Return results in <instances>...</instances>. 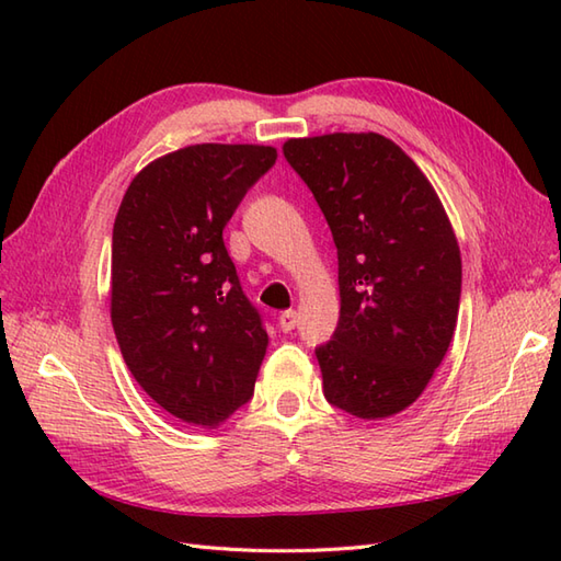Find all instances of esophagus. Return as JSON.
<instances>
[{"label":"esophagus","instance_id":"obj_1","mask_svg":"<svg viewBox=\"0 0 561 561\" xmlns=\"http://www.w3.org/2000/svg\"><path fill=\"white\" fill-rule=\"evenodd\" d=\"M296 323H299V316H296V311H284V313H279V330L282 332H291L294 328H296Z\"/></svg>","mask_w":561,"mask_h":561}]
</instances>
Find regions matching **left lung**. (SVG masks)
<instances>
[{"label": "left lung", "instance_id": "obj_1", "mask_svg": "<svg viewBox=\"0 0 561 561\" xmlns=\"http://www.w3.org/2000/svg\"><path fill=\"white\" fill-rule=\"evenodd\" d=\"M337 248L340 323L316 347L325 398L359 420L392 416L444 362L460 306V248L432 183L376 133L289 139Z\"/></svg>", "mask_w": 561, "mask_h": 561}]
</instances>
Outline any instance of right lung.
Masks as SVG:
<instances>
[{"label":"right lung","instance_id":"1","mask_svg":"<svg viewBox=\"0 0 561 561\" xmlns=\"http://www.w3.org/2000/svg\"><path fill=\"white\" fill-rule=\"evenodd\" d=\"M277 149L193 145L135 175L113 226L111 320L147 396L211 428L253 398L267 330L241 289L224 226Z\"/></svg>","mask_w":561,"mask_h":561}]
</instances>
